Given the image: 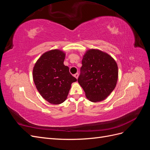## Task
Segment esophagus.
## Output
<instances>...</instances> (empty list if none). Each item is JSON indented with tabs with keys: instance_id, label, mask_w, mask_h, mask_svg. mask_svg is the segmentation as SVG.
<instances>
[{
	"instance_id": "obj_1",
	"label": "esophagus",
	"mask_w": 150,
	"mask_h": 150,
	"mask_svg": "<svg viewBox=\"0 0 150 150\" xmlns=\"http://www.w3.org/2000/svg\"><path fill=\"white\" fill-rule=\"evenodd\" d=\"M74 76L75 77V78H76V79H78V77H79V74H78V73H76V74L74 75Z\"/></svg>"
}]
</instances>
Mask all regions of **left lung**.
Wrapping results in <instances>:
<instances>
[{"label":"left lung","instance_id":"left-lung-1","mask_svg":"<svg viewBox=\"0 0 150 150\" xmlns=\"http://www.w3.org/2000/svg\"><path fill=\"white\" fill-rule=\"evenodd\" d=\"M78 81L92 102L105 99L116 87L118 69L111 56L98 49H89L83 56Z\"/></svg>","mask_w":150,"mask_h":150}]
</instances>
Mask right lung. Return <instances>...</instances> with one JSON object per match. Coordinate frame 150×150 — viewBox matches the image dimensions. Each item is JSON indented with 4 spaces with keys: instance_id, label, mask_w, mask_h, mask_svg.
I'll use <instances>...</instances> for the list:
<instances>
[{
    "instance_id": "add662e5",
    "label": "right lung",
    "mask_w": 150,
    "mask_h": 150,
    "mask_svg": "<svg viewBox=\"0 0 150 150\" xmlns=\"http://www.w3.org/2000/svg\"><path fill=\"white\" fill-rule=\"evenodd\" d=\"M65 53L54 49L44 53L33 68V79L36 88L49 103L59 104L64 102L71 84L77 79L64 64Z\"/></svg>"
}]
</instances>
